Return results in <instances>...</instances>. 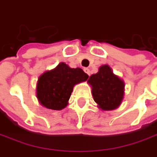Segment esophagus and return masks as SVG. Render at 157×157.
Returning a JSON list of instances; mask_svg holds the SVG:
<instances>
[{
    "label": "esophagus",
    "mask_w": 157,
    "mask_h": 157,
    "mask_svg": "<svg viewBox=\"0 0 157 157\" xmlns=\"http://www.w3.org/2000/svg\"><path fill=\"white\" fill-rule=\"evenodd\" d=\"M84 71H85V72H86V73L88 76H90V70L87 69V68H85V69H84Z\"/></svg>",
    "instance_id": "esophagus-1"
}]
</instances>
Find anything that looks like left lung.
Masks as SVG:
<instances>
[{
    "instance_id": "8db88e82",
    "label": "left lung",
    "mask_w": 157,
    "mask_h": 157,
    "mask_svg": "<svg viewBox=\"0 0 157 157\" xmlns=\"http://www.w3.org/2000/svg\"><path fill=\"white\" fill-rule=\"evenodd\" d=\"M87 82L92 86L94 101L102 110H113L121 104L124 82L113 74L108 65L100 66L99 71L90 76Z\"/></svg>"
}]
</instances>
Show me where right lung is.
<instances>
[{
	"label": "right lung",
	"instance_id": "right-lung-1",
	"mask_svg": "<svg viewBox=\"0 0 157 157\" xmlns=\"http://www.w3.org/2000/svg\"><path fill=\"white\" fill-rule=\"evenodd\" d=\"M87 78V74L80 68H70L66 63H60L55 69L40 76L36 97L46 108L61 110L68 104L73 86Z\"/></svg>",
	"mask_w": 157,
	"mask_h": 157
}]
</instances>
